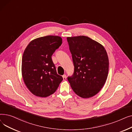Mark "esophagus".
Returning <instances> with one entry per match:
<instances>
[{
	"label": "esophagus",
	"instance_id": "1",
	"mask_svg": "<svg viewBox=\"0 0 132 132\" xmlns=\"http://www.w3.org/2000/svg\"><path fill=\"white\" fill-rule=\"evenodd\" d=\"M62 78H63V80H64V81L66 80V79H67V78H66V75L64 74V75H62Z\"/></svg>",
	"mask_w": 132,
	"mask_h": 132
}]
</instances>
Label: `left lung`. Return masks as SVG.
I'll return each mask as SVG.
<instances>
[{
    "mask_svg": "<svg viewBox=\"0 0 132 132\" xmlns=\"http://www.w3.org/2000/svg\"><path fill=\"white\" fill-rule=\"evenodd\" d=\"M74 64L67 80L74 93L82 98L97 94L107 79L109 58L101 44L87 36L67 37Z\"/></svg>",
    "mask_w": 132,
    "mask_h": 132,
    "instance_id": "1",
    "label": "left lung"
}]
</instances>
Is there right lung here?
Masks as SVG:
<instances>
[{
	"label": "right lung",
	"mask_w": 132,
	"mask_h": 132,
	"mask_svg": "<svg viewBox=\"0 0 132 132\" xmlns=\"http://www.w3.org/2000/svg\"><path fill=\"white\" fill-rule=\"evenodd\" d=\"M62 44L57 36H46L31 41L23 52L22 74L30 92L45 97L53 94L63 80L57 74L51 56Z\"/></svg>",
	"instance_id": "obj_1"
}]
</instances>
